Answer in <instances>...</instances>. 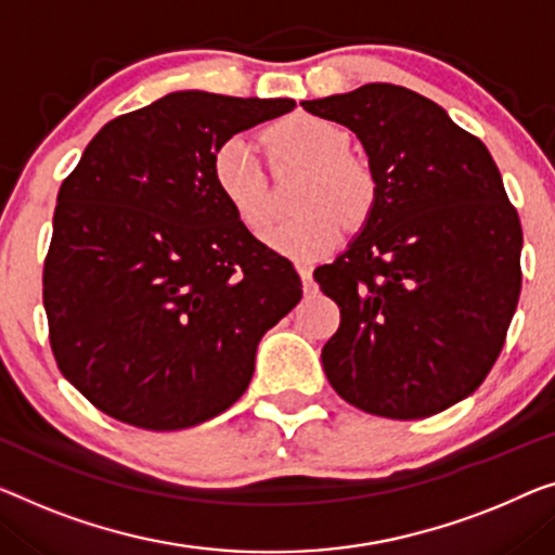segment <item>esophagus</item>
Wrapping results in <instances>:
<instances>
[{"instance_id": "1", "label": "esophagus", "mask_w": 555, "mask_h": 555, "mask_svg": "<svg viewBox=\"0 0 555 555\" xmlns=\"http://www.w3.org/2000/svg\"><path fill=\"white\" fill-rule=\"evenodd\" d=\"M299 276H301V281H304V292H306V294L317 292V281H313V274H311L309 267H299Z\"/></svg>"}]
</instances>
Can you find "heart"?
<instances>
[{"mask_svg": "<svg viewBox=\"0 0 555 555\" xmlns=\"http://www.w3.org/2000/svg\"><path fill=\"white\" fill-rule=\"evenodd\" d=\"M269 159L309 167L296 196V214L267 236L269 249L294 261H317L341 242L346 224H366L376 206V177L349 152L351 139L338 124L296 114L263 131ZM211 181L231 214L251 236L274 219L269 171L246 137H231L211 154Z\"/></svg>", "mask_w": 555, "mask_h": 555, "instance_id": "obj_1", "label": "heart"}]
</instances>
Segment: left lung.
Listing matches in <instances>:
<instances>
[{
	"label": "left lung",
	"mask_w": 555,
	"mask_h": 555,
	"mask_svg": "<svg viewBox=\"0 0 555 555\" xmlns=\"http://www.w3.org/2000/svg\"><path fill=\"white\" fill-rule=\"evenodd\" d=\"M361 139L376 206L313 279L341 324L321 349L334 391L384 418H426L483 384L520 294V231L489 149L396 85L301 102Z\"/></svg>",
	"instance_id": "left-lung-1"
}]
</instances>
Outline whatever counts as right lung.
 Instances as JSON below:
<instances>
[{"label":"right lung","mask_w":555,"mask_h":555,"mask_svg":"<svg viewBox=\"0 0 555 555\" xmlns=\"http://www.w3.org/2000/svg\"><path fill=\"white\" fill-rule=\"evenodd\" d=\"M294 106L173 92L104 124L62 181L41 274L49 344L106 416L179 431L242 399L301 279L221 202L211 154Z\"/></svg>","instance_id":"add662e5"}]
</instances>
